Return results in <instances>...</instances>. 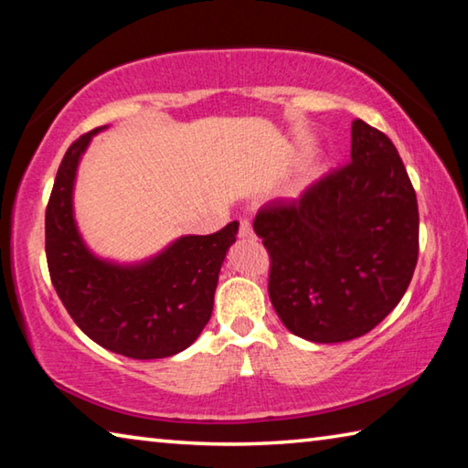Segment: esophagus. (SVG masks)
Wrapping results in <instances>:
<instances>
[{
	"mask_svg": "<svg viewBox=\"0 0 468 468\" xmlns=\"http://www.w3.org/2000/svg\"><path fill=\"white\" fill-rule=\"evenodd\" d=\"M239 237H243V239H250V237H253V229L250 225V220H241L239 223Z\"/></svg>",
	"mask_w": 468,
	"mask_h": 468,
	"instance_id": "34e87169",
	"label": "esophagus"
}]
</instances>
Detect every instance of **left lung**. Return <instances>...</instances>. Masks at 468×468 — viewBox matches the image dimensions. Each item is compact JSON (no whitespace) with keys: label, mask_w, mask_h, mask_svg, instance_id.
I'll return each mask as SVG.
<instances>
[{"label":"left lung","mask_w":468,"mask_h":468,"mask_svg":"<svg viewBox=\"0 0 468 468\" xmlns=\"http://www.w3.org/2000/svg\"><path fill=\"white\" fill-rule=\"evenodd\" d=\"M271 256L268 295L312 343L367 335L409 289L419 256L413 184L392 140L355 120L351 161L253 220Z\"/></svg>","instance_id":"8db88e82"}]
</instances>
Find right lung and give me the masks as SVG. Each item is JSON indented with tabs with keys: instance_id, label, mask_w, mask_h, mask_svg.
Here are the masks:
<instances>
[{
	"instance_id": "add662e5",
	"label": "right lung",
	"mask_w": 468,
	"mask_h": 468,
	"mask_svg": "<svg viewBox=\"0 0 468 468\" xmlns=\"http://www.w3.org/2000/svg\"><path fill=\"white\" fill-rule=\"evenodd\" d=\"M99 130L68 148L55 176L45 212L51 282L78 328L97 345L130 359L171 357L208 324L220 266L239 223L181 237L144 264L120 266L92 256L76 229L72 189L78 161Z\"/></svg>"
}]
</instances>
